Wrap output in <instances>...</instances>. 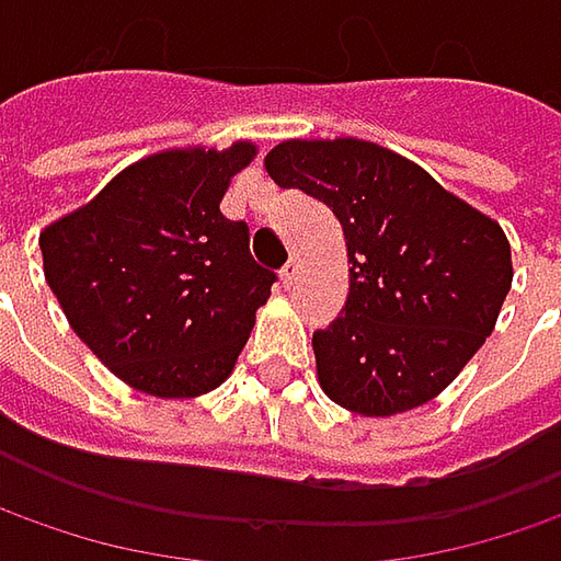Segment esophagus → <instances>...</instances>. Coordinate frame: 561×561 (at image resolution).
<instances>
[{"mask_svg": "<svg viewBox=\"0 0 561 561\" xmlns=\"http://www.w3.org/2000/svg\"><path fill=\"white\" fill-rule=\"evenodd\" d=\"M279 279H282V285H285V288H288V285H291V282L298 279V263H295V260H288V263H285V266H282Z\"/></svg>", "mask_w": 561, "mask_h": 561, "instance_id": "1", "label": "esophagus"}]
</instances>
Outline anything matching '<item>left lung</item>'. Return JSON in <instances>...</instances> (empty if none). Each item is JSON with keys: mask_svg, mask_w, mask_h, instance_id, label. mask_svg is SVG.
<instances>
[{"mask_svg": "<svg viewBox=\"0 0 561 561\" xmlns=\"http://www.w3.org/2000/svg\"><path fill=\"white\" fill-rule=\"evenodd\" d=\"M266 172L327 204L345 234L348 301L313 332L323 392L364 417L439 396L508 295L512 251L500 226L367 140H285Z\"/></svg>", "mask_w": 561, "mask_h": 561, "instance_id": "obj_1", "label": "left lung"}]
</instances>
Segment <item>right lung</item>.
Returning <instances> with one entry per match:
<instances>
[{"label":"right lung","instance_id":"right-lung-1","mask_svg":"<svg viewBox=\"0 0 561 561\" xmlns=\"http://www.w3.org/2000/svg\"><path fill=\"white\" fill-rule=\"evenodd\" d=\"M251 157V144H234L140 159L39 234L46 282L71 329L147 396L216 389L270 298L276 273L251 260L248 222L219 213Z\"/></svg>","mask_w":561,"mask_h":561}]
</instances>
